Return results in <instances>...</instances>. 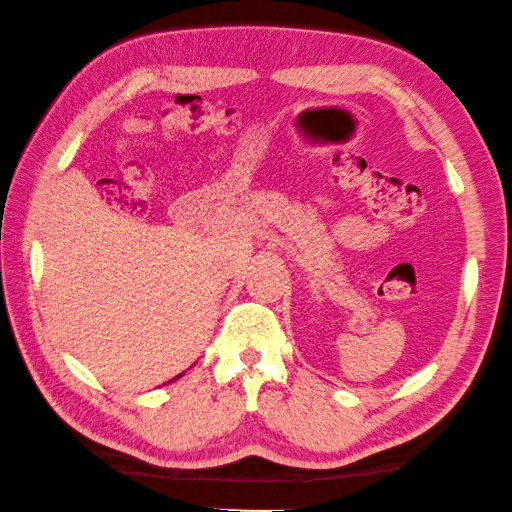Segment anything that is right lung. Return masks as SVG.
<instances>
[{
    "instance_id": "1",
    "label": "right lung",
    "mask_w": 512,
    "mask_h": 512,
    "mask_svg": "<svg viewBox=\"0 0 512 512\" xmlns=\"http://www.w3.org/2000/svg\"><path fill=\"white\" fill-rule=\"evenodd\" d=\"M179 376H181V374H179ZM179 376H177V379H179ZM172 381H174V379H172Z\"/></svg>"
}]
</instances>
